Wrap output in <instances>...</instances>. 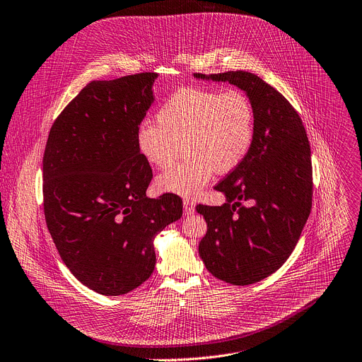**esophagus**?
<instances>
[{
	"instance_id": "1",
	"label": "esophagus",
	"mask_w": 362,
	"mask_h": 362,
	"mask_svg": "<svg viewBox=\"0 0 362 362\" xmlns=\"http://www.w3.org/2000/svg\"><path fill=\"white\" fill-rule=\"evenodd\" d=\"M183 212L185 215H192L194 212V202L190 199L183 201Z\"/></svg>"
}]
</instances>
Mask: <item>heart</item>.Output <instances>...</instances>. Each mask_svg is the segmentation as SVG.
I'll return each instance as SVG.
<instances>
[{
  "instance_id": "obj_1",
  "label": "heart",
  "mask_w": 362,
  "mask_h": 362,
  "mask_svg": "<svg viewBox=\"0 0 362 362\" xmlns=\"http://www.w3.org/2000/svg\"><path fill=\"white\" fill-rule=\"evenodd\" d=\"M157 124H143L137 150L154 168H168L157 179L160 190L185 198L198 194L214 172L226 175L240 168L255 139V112L241 90L185 88L173 93L157 112Z\"/></svg>"
}]
</instances>
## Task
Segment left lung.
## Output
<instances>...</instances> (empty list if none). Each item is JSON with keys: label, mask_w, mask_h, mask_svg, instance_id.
Here are the masks:
<instances>
[{"label": "left lung", "mask_w": 362, "mask_h": 362, "mask_svg": "<svg viewBox=\"0 0 362 362\" xmlns=\"http://www.w3.org/2000/svg\"><path fill=\"white\" fill-rule=\"evenodd\" d=\"M194 78L229 82L254 107L255 139L240 168L216 190L222 206L198 205L208 231L199 255L208 272L234 286H248L277 272L298 244L312 209V158L303 122L290 103L254 74L237 71ZM248 202L250 207H243Z\"/></svg>", "instance_id": "1"}]
</instances>
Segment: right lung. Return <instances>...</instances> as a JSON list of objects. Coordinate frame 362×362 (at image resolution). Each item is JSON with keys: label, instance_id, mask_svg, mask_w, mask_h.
<instances>
[{"label": "right lung", "instance_id": "add662e5", "mask_svg": "<svg viewBox=\"0 0 362 362\" xmlns=\"http://www.w3.org/2000/svg\"><path fill=\"white\" fill-rule=\"evenodd\" d=\"M157 74L89 82L54 119L43 156V208L60 258L90 290L119 296L154 272V237L182 199L146 198L150 164L136 136Z\"/></svg>", "mask_w": 362, "mask_h": 362}]
</instances>
